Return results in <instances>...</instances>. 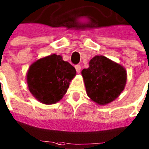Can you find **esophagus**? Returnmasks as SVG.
<instances>
[{
  "label": "esophagus",
  "mask_w": 149,
  "mask_h": 149,
  "mask_svg": "<svg viewBox=\"0 0 149 149\" xmlns=\"http://www.w3.org/2000/svg\"><path fill=\"white\" fill-rule=\"evenodd\" d=\"M75 69H76V71H77V73L79 74L81 71V66L80 65H75Z\"/></svg>",
  "instance_id": "esophagus-1"
}]
</instances>
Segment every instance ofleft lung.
I'll return each instance as SVG.
<instances>
[{
	"label": "left lung",
	"instance_id": "left-lung-1",
	"mask_svg": "<svg viewBox=\"0 0 149 149\" xmlns=\"http://www.w3.org/2000/svg\"><path fill=\"white\" fill-rule=\"evenodd\" d=\"M87 95L99 105H105L118 97L125 87L127 72L122 65L103 55H96L89 67L81 71Z\"/></svg>",
	"mask_w": 149,
	"mask_h": 149
}]
</instances>
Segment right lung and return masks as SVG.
Wrapping results in <instances>:
<instances>
[{"label":"right lung","mask_w":149,"mask_h":149,"mask_svg":"<svg viewBox=\"0 0 149 149\" xmlns=\"http://www.w3.org/2000/svg\"><path fill=\"white\" fill-rule=\"evenodd\" d=\"M75 75V68L70 63L53 54L32 63L26 79L30 92L38 102L53 104L62 99Z\"/></svg>","instance_id":"1"}]
</instances>
